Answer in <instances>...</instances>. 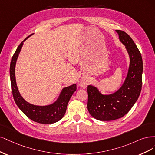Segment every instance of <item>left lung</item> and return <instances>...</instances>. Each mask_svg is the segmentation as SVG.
<instances>
[{"label":"left lung","instance_id":"left-lung-1","mask_svg":"<svg viewBox=\"0 0 155 155\" xmlns=\"http://www.w3.org/2000/svg\"><path fill=\"white\" fill-rule=\"evenodd\" d=\"M130 57L127 78L116 93L102 95L92 86H87V109L98 120H113L124 117L138 100L142 86L143 62L141 53L131 37L122 30H116Z\"/></svg>","mask_w":155,"mask_h":155}]
</instances>
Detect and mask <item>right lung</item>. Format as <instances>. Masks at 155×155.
Instances as JSON below:
<instances>
[{
	"instance_id": "add662e5",
	"label": "right lung",
	"mask_w": 155,
	"mask_h": 155,
	"mask_svg": "<svg viewBox=\"0 0 155 155\" xmlns=\"http://www.w3.org/2000/svg\"><path fill=\"white\" fill-rule=\"evenodd\" d=\"M29 36L25 38L24 41ZM23 42L19 44L13 55L10 64V68H9L12 90L14 101L18 108L31 120L44 124L55 123L59 121L60 120H61L64 116L69 100H70L73 93L77 89V85L73 84L70 86L64 88L57 101L51 105H49V106H34V105L29 104L26 101H25L18 92L15 81V68L16 61L23 45Z\"/></svg>"
}]
</instances>
